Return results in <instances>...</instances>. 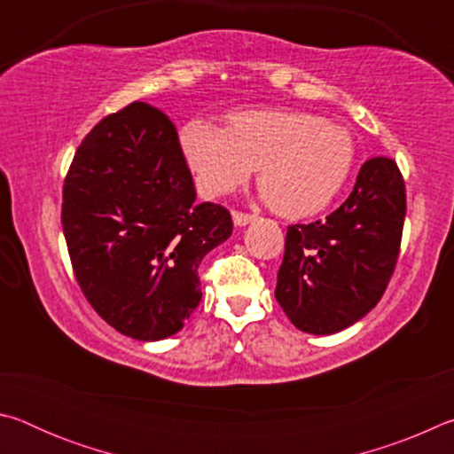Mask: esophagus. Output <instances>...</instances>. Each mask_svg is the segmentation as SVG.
Returning a JSON list of instances; mask_svg holds the SVG:
<instances>
[{
  "mask_svg": "<svg viewBox=\"0 0 454 454\" xmlns=\"http://www.w3.org/2000/svg\"><path fill=\"white\" fill-rule=\"evenodd\" d=\"M232 220H234V224L236 226H246V224H250L252 220H254V216H252V214H246V212H232Z\"/></svg>",
  "mask_w": 454,
  "mask_h": 454,
  "instance_id": "obj_1",
  "label": "esophagus"
}]
</instances>
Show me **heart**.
<instances>
[{"label":"heart","instance_id":"1","mask_svg":"<svg viewBox=\"0 0 454 454\" xmlns=\"http://www.w3.org/2000/svg\"><path fill=\"white\" fill-rule=\"evenodd\" d=\"M178 144L206 196L230 194L258 168L262 198L288 218L326 210L356 162L347 128L286 107L234 112L226 129L192 120L180 128Z\"/></svg>","mask_w":454,"mask_h":454}]
</instances>
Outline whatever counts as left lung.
Returning <instances> with one entry per match:
<instances>
[{"instance_id": "8db88e82", "label": "left lung", "mask_w": 454, "mask_h": 454, "mask_svg": "<svg viewBox=\"0 0 454 454\" xmlns=\"http://www.w3.org/2000/svg\"><path fill=\"white\" fill-rule=\"evenodd\" d=\"M406 214L395 160H366L340 208L312 224L288 226L276 301L309 334H334L380 301L395 272Z\"/></svg>"}]
</instances>
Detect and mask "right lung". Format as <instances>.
Returning a JSON list of instances; mask_svg holds the SVG:
<instances>
[{
  "label": "right lung",
  "mask_w": 454,
  "mask_h": 454,
  "mask_svg": "<svg viewBox=\"0 0 454 454\" xmlns=\"http://www.w3.org/2000/svg\"><path fill=\"white\" fill-rule=\"evenodd\" d=\"M61 224L75 280L107 325L136 340L178 333L202 301L198 266L232 234L220 204H196L178 132L134 102L83 137Z\"/></svg>",
  "instance_id": "1"
}]
</instances>
